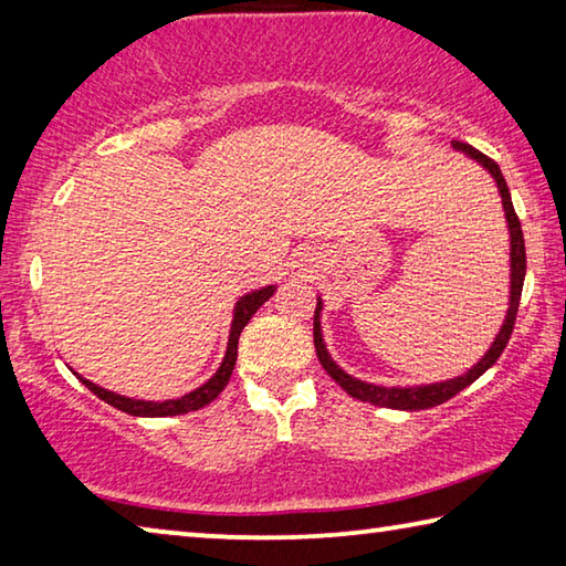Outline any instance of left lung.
Masks as SVG:
<instances>
[{
  "label": "left lung",
  "mask_w": 566,
  "mask_h": 566,
  "mask_svg": "<svg viewBox=\"0 0 566 566\" xmlns=\"http://www.w3.org/2000/svg\"><path fill=\"white\" fill-rule=\"evenodd\" d=\"M452 147L457 151H464L467 157H472L486 171H490L492 179L496 181V189H500V195H502L506 227H510V306H506L504 324H502L500 334L494 337L492 347L486 349L484 357L479 359L472 369L464 371L462 377L434 381V385H417V387H379V385H369V381H361L357 377L347 375V371H344L339 364L329 357L327 344H324V339H322V322H319L322 300L317 296V310H314V349H317V357L322 361V367L327 369V375L337 381V385L347 391L349 397L359 399V401H369V405L389 407V409H405V411H417V409L444 405L447 399H452L454 395H459V391L472 385V381L482 377L484 371L502 357L506 342H510V337H512L516 310H520V300H522L524 274H526V252H524V234H522L520 217H516V212H514L510 187H506L500 165H496V161L486 155H482V151H476L472 145H464V142H452Z\"/></svg>",
  "instance_id": "left-lung-1"
}]
</instances>
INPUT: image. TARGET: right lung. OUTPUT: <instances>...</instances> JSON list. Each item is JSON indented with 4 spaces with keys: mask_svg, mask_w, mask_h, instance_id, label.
<instances>
[{
    "mask_svg": "<svg viewBox=\"0 0 566 566\" xmlns=\"http://www.w3.org/2000/svg\"><path fill=\"white\" fill-rule=\"evenodd\" d=\"M274 294V286H262V290H254L244 294L242 300L234 304V319H232V329H229V342H227V354L222 364H219V369L214 371V377L205 381L202 387H197L195 391H189V395L179 397V399H167V401H145V399H132V397H122V395H114V391H107L104 387H97L94 381L84 379L82 375H74L80 377V381L90 391H94L99 399L107 401V405L117 407L122 411H127L132 417H175V415H187V411H197L207 407L209 401H214L219 397V391L227 387L229 377H232V369L237 364V344H239V334L247 327V322L254 317V312L260 310V306L270 300Z\"/></svg>",
    "mask_w": 566,
    "mask_h": 566,
    "instance_id": "add662e5",
    "label": "right lung"
}]
</instances>
